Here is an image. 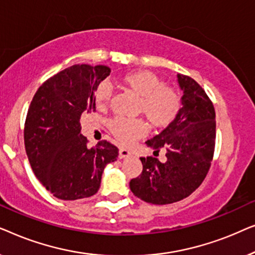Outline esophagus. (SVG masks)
I'll return each mask as SVG.
<instances>
[{
  "mask_svg": "<svg viewBox=\"0 0 255 255\" xmlns=\"http://www.w3.org/2000/svg\"><path fill=\"white\" fill-rule=\"evenodd\" d=\"M130 154H131V153H130V151H128V149L124 148V147L120 148V159L127 158V156H128Z\"/></svg>",
  "mask_w": 255,
  "mask_h": 255,
  "instance_id": "34e87169",
  "label": "esophagus"
}]
</instances>
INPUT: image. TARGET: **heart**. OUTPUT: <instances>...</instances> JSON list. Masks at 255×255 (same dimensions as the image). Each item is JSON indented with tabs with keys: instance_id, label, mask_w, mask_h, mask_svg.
<instances>
[{
	"instance_id": "b5f03b06",
	"label": "heart",
	"mask_w": 255,
	"mask_h": 255,
	"mask_svg": "<svg viewBox=\"0 0 255 255\" xmlns=\"http://www.w3.org/2000/svg\"><path fill=\"white\" fill-rule=\"evenodd\" d=\"M121 85L139 97L138 111L144 114L154 128H163L173 123L179 116L182 101L180 94L169 86L162 85L161 79L149 71H135L124 74ZM94 100L99 109L109 106L111 92L107 83L97 86ZM110 130L122 144L130 145L147 133V124L144 120L117 117L111 121Z\"/></svg>"
}]
</instances>
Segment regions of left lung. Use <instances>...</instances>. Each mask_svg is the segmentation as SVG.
Segmentation results:
<instances>
[{"label":"left lung","instance_id":"1","mask_svg":"<svg viewBox=\"0 0 255 255\" xmlns=\"http://www.w3.org/2000/svg\"><path fill=\"white\" fill-rule=\"evenodd\" d=\"M183 90L179 116L161 133L146 141L166 161L140 158L142 172L130 181L134 196L152 204H170L193 194L210 169L215 152L216 113L204 89L190 76L177 74Z\"/></svg>","mask_w":255,"mask_h":255}]
</instances>
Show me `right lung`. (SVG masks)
Returning a JSON list of instances; mask_svg holds the SVG:
<instances>
[{
	"mask_svg": "<svg viewBox=\"0 0 255 255\" xmlns=\"http://www.w3.org/2000/svg\"><path fill=\"white\" fill-rule=\"evenodd\" d=\"M108 66L74 65L46 80L34 94L24 124V145L34 175L64 201L93 196L118 148L101 140L92 148L80 133L82 114L96 111L94 93Z\"/></svg>",
	"mask_w": 255,
	"mask_h": 255,
	"instance_id": "obj_1",
	"label": "right lung"
}]
</instances>
